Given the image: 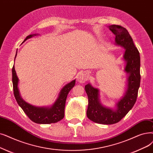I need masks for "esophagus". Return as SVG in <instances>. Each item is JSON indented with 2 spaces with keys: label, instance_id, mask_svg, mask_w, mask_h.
I'll list each match as a JSON object with an SVG mask.
<instances>
[{
  "label": "esophagus",
  "instance_id": "obj_1",
  "mask_svg": "<svg viewBox=\"0 0 153 153\" xmlns=\"http://www.w3.org/2000/svg\"><path fill=\"white\" fill-rule=\"evenodd\" d=\"M87 79H88V76H87V74H86L85 72H81L80 73H79L77 75V80L79 82H80L81 83H84L86 81H87Z\"/></svg>",
  "mask_w": 153,
  "mask_h": 153
}]
</instances>
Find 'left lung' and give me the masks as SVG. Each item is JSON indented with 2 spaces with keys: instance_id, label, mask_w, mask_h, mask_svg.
<instances>
[{
  "instance_id": "8db88e82",
  "label": "left lung",
  "mask_w": 153,
  "mask_h": 153,
  "mask_svg": "<svg viewBox=\"0 0 153 153\" xmlns=\"http://www.w3.org/2000/svg\"><path fill=\"white\" fill-rule=\"evenodd\" d=\"M109 29L115 35L116 44L125 49L123 56L126 62L124 69L128 74L127 89L117 103L115 108L102 105L99 100V91L89 83L85 85L88 97L87 116L92 121L102 124H112L118 123L133 107L140 86V56L128 31L121 25H111Z\"/></svg>"
}]
</instances>
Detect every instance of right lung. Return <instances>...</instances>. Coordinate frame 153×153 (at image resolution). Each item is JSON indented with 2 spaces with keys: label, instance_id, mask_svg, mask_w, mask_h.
<instances>
[{
  "label": "right lung",
  "instance_id": "add662e5",
  "mask_svg": "<svg viewBox=\"0 0 153 153\" xmlns=\"http://www.w3.org/2000/svg\"><path fill=\"white\" fill-rule=\"evenodd\" d=\"M37 35V34H30L25 39L24 41ZM12 72L13 90H14L15 98L20 107L22 109L24 112L31 121L37 124H51L56 123L64 118L66 99H67L69 91L74 88L76 83V79L66 84L61 90L56 102L51 107H36V106L26 102L20 96L18 89L19 79L16 74L14 65L13 66Z\"/></svg>",
  "mask_w": 153,
  "mask_h": 153
}]
</instances>
